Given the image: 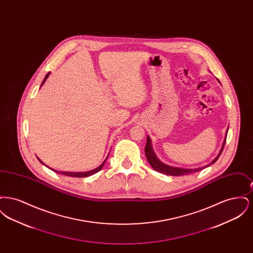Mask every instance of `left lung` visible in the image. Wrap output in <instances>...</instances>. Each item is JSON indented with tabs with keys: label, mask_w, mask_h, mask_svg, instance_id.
Here are the masks:
<instances>
[{
	"label": "left lung",
	"mask_w": 253,
	"mask_h": 253,
	"mask_svg": "<svg viewBox=\"0 0 253 253\" xmlns=\"http://www.w3.org/2000/svg\"><path fill=\"white\" fill-rule=\"evenodd\" d=\"M227 133H228V130H227ZM227 133H226V134H227ZM226 139H227V135H226V137H225V139H224L223 146H222V148H221V150H220L219 155L215 157V159H214L211 163H210V164L207 165L206 167H209L210 165H211V164H213L214 162H216L217 159L219 158L220 155L222 154V151H223V149H224V147H225ZM145 155H146V157H147V159H148L150 165L153 167L154 169H156V170L161 172V173L167 174V175L180 176V175H185V174L196 172V171H199V170L205 169V167L197 169L176 168V167H170V166H168V165H166V164H163L161 161L158 160V158H157V157H156V155L154 154V151H153V149H152L151 139H150L149 136H147V143H146V146H145Z\"/></svg>",
	"instance_id": "8db88e82"
}]
</instances>
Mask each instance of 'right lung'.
Masks as SVG:
<instances>
[{
	"instance_id": "add662e5",
	"label": "right lung",
	"mask_w": 253,
	"mask_h": 253,
	"mask_svg": "<svg viewBox=\"0 0 253 253\" xmlns=\"http://www.w3.org/2000/svg\"><path fill=\"white\" fill-rule=\"evenodd\" d=\"M50 75V72L47 73V75L45 76V78H44V80H43V82H42V85L44 83H45V81H46V79L48 78V76ZM107 159V158H106ZM106 159L104 160V162L99 166V167H97V168L95 169H92V170H89V171H84V172H69V171H58V170H55V169H53L54 171H56V172H58V173H60V174H63V175H67V176H71V177H87V176H90V175H92V174H94V173H96L97 171H99L102 167H103V165H104V163H105V161H106ZM40 160V159H39ZM41 161V160H40ZM42 162V161H41ZM43 164V163H42Z\"/></svg>"
}]
</instances>
